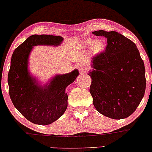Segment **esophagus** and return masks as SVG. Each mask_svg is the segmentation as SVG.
I'll use <instances>...</instances> for the list:
<instances>
[{"mask_svg": "<svg viewBox=\"0 0 152 152\" xmlns=\"http://www.w3.org/2000/svg\"><path fill=\"white\" fill-rule=\"evenodd\" d=\"M79 70L81 73H85L88 71V68L86 65H85V64H81V65L79 67Z\"/></svg>", "mask_w": 152, "mask_h": 152, "instance_id": "esophagus-1", "label": "esophagus"}]
</instances>
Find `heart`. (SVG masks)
<instances>
[{"instance_id":"1","label":"heart","mask_w":152,"mask_h":152,"mask_svg":"<svg viewBox=\"0 0 152 152\" xmlns=\"http://www.w3.org/2000/svg\"><path fill=\"white\" fill-rule=\"evenodd\" d=\"M83 45L85 48H91L92 47V52L94 54H98L102 52L105 48V41L104 39H99V40L94 41L92 39H88L84 41Z\"/></svg>"}]
</instances>
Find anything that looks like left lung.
Returning a JSON list of instances; mask_svg holds the SVG:
<instances>
[{"instance_id": "obj_1", "label": "left lung", "mask_w": 152, "mask_h": 152, "mask_svg": "<svg viewBox=\"0 0 152 152\" xmlns=\"http://www.w3.org/2000/svg\"><path fill=\"white\" fill-rule=\"evenodd\" d=\"M107 39L105 50L91 61L90 93L95 108L114 120L129 117L145 94L144 62L136 45L115 31L93 32Z\"/></svg>"}]
</instances>
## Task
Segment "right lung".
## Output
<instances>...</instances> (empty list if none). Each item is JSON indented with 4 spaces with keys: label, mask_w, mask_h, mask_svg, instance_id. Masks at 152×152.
<instances>
[{
    "label": "right lung",
    "mask_w": 152,
    "mask_h": 152,
    "mask_svg": "<svg viewBox=\"0 0 152 152\" xmlns=\"http://www.w3.org/2000/svg\"><path fill=\"white\" fill-rule=\"evenodd\" d=\"M63 39L57 35H32L19 45L12 56L8 73L10 99L18 110L34 124H51L63 115L67 107L66 88L79 73L75 69L69 73L57 74L42 85L29 71V54L34 46H58Z\"/></svg>",
    "instance_id": "1"
}]
</instances>
